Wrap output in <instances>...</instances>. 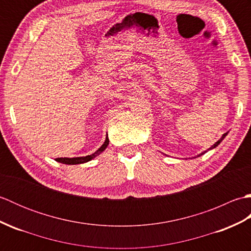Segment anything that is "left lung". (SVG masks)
Masks as SVG:
<instances>
[{
  "label": "left lung",
  "mask_w": 251,
  "mask_h": 251,
  "mask_svg": "<svg viewBox=\"0 0 251 251\" xmlns=\"http://www.w3.org/2000/svg\"><path fill=\"white\" fill-rule=\"evenodd\" d=\"M226 135H227V132H226V134H223V135H222V137L220 138V139H219V140H218V141H217V142L215 143V145H214V146H211V148H209V149H208V150H211V149H215L216 147H218V146H219V145H220V142H221V141H222L223 139H225V138H226ZM206 152H207V151H204V152H201V154H199V155H197L196 157H199V156L202 155V154H205Z\"/></svg>",
  "instance_id": "1"
}]
</instances>
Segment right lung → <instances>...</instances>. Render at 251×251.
Segmentation results:
<instances>
[{"mask_svg":"<svg viewBox=\"0 0 251 251\" xmlns=\"http://www.w3.org/2000/svg\"><path fill=\"white\" fill-rule=\"evenodd\" d=\"M108 145H109V138H108V134H106L103 145L101 146L95 153L90 154V155L81 156V157H58V158H56V161L59 162V163H62V164H67V165H77V164L87 163L89 161H92V159L95 158L96 156L100 155V154L105 150L106 147H108Z\"/></svg>","mask_w":251,"mask_h":251,"instance_id":"add662e5","label":"right lung"}]
</instances>
